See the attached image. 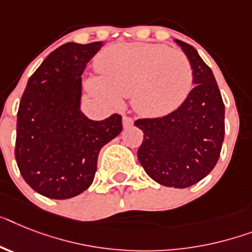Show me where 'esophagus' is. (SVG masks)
Here are the masks:
<instances>
[{"label": "esophagus", "mask_w": 252, "mask_h": 252, "mask_svg": "<svg viewBox=\"0 0 252 252\" xmlns=\"http://www.w3.org/2000/svg\"><path fill=\"white\" fill-rule=\"evenodd\" d=\"M122 124H124V127H130L131 125L134 124V121H132V118L128 117V116H124L122 117Z\"/></svg>", "instance_id": "esophagus-1"}]
</instances>
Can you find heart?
<instances>
[{
    "mask_svg": "<svg viewBox=\"0 0 252 252\" xmlns=\"http://www.w3.org/2000/svg\"><path fill=\"white\" fill-rule=\"evenodd\" d=\"M96 69L99 77L86 81L91 94L113 104L132 96L134 108L145 116L176 109L193 86L186 54L165 45L118 43L97 56Z\"/></svg>",
    "mask_w": 252,
    "mask_h": 252,
    "instance_id": "1",
    "label": "heart"
}]
</instances>
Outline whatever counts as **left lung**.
Returning <instances> with one entry per match:
<instances>
[{"instance_id": "8db88e82", "label": "left lung", "mask_w": 252, "mask_h": 252, "mask_svg": "<svg viewBox=\"0 0 252 252\" xmlns=\"http://www.w3.org/2000/svg\"><path fill=\"white\" fill-rule=\"evenodd\" d=\"M193 69L196 86L178 109L163 117L140 118L135 126L144 138L138 158L161 186L188 188L215 167L224 140V103L210 66L197 50L180 39Z\"/></svg>"}]
</instances>
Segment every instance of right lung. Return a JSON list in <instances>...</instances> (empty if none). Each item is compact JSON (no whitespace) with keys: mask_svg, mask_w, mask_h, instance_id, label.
<instances>
[{"mask_svg":"<svg viewBox=\"0 0 252 252\" xmlns=\"http://www.w3.org/2000/svg\"><path fill=\"white\" fill-rule=\"evenodd\" d=\"M103 42H68L54 50L28 80L19 104L15 158L33 190L53 199L91 186L99 152L122 131L114 113L93 121L80 109L81 76Z\"/></svg>","mask_w":252,"mask_h":252,"instance_id":"1","label":"right lung"}]
</instances>
